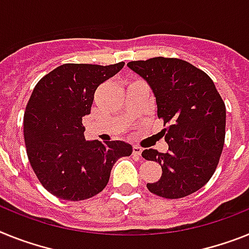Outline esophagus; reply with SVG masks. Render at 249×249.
Returning <instances> with one entry per match:
<instances>
[{"label":"esophagus","instance_id":"1","mask_svg":"<svg viewBox=\"0 0 249 249\" xmlns=\"http://www.w3.org/2000/svg\"><path fill=\"white\" fill-rule=\"evenodd\" d=\"M132 151H133V155H136V156H141L142 148L140 147V146L135 145V146H133V147H132Z\"/></svg>","mask_w":249,"mask_h":249}]
</instances>
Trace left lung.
<instances>
[{
    "label": "left lung",
    "instance_id": "left-lung-1",
    "mask_svg": "<svg viewBox=\"0 0 249 249\" xmlns=\"http://www.w3.org/2000/svg\"><path fill=\"white\" fill-rule=\"evenodd\" d=\"M147 80L162 120L169 151L154 148L142 157L161 165L162 175L148 182L152 194L180 199L203 188L215 173L226 139V104L205 71L178 58L129 61Z\"/></svg>",
    "mask_w": 249,
    "mask_h": 249
}]
</instances>
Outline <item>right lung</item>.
<instances>
[{
  "label": "right lung",
  "instance_id": "right-lung-1",
  "mask_svg": "<svg viewBox=\"0 0 249 249\" xmlns=\"http://www.w3.org/2000/svg\"><path fill=\"white\" fill-rule=\"evenodd\" d=\"M123 65L63 64L34 88L23 114L27 157L41 185L59 199L79 201L99 194L114 162L132 154L126 142L86 141L82 123L97 88Z\"/></svg>",
  "mask_w": 249,
  "mask_h": 249
}]
</instances>
